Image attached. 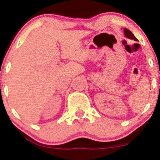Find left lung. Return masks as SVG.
Wrapping results in <instances>:
<instances>
[{
  "mask_svg": "<svg viewBox=\"0 0 160 160\" xmlns=\"http://www.w3.org/2000/svg\"><path fill=\"white\" fill-rule=\"evenodd\" d=\"M123 32H124V35H125V37H126V38H128V39L134 40H135V41H138L137 38H135V36H134V34L131 32H130V31L128 30V29L126 28H125Z\"/></svg>",
  "mask_w": 160,
  "mask_h": 160,
  "instance_id": "left-lung-1",
  "label": "left lung"
}]
</instances>
